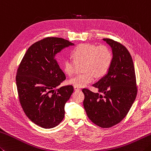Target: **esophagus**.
<instances>
[{"label": "esophagus", "mask_w": 151, "mask_h": 151, "mask_svg": "<svg viewBox=\"0 0 151 151\" xmlns=\"http://www.w3.org/2000/svg\"><path fill=\"white\" fill-rule=\"evenodd\" d=\"M74 90H75V91H79L81 90V89L78 87H76V86H74Z\"/></svg>", "instance_id": "esophagus-1"}]
</instances>
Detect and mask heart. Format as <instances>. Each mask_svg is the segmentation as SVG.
<instances>
[{
	"label": "heart",
	"mask_w": 151,
	"mask_h": 151,
	"mask_svg": "<svg viewBox=\"0 0 151 151\" xmlns=\"http://www.w3.org/2000/svg\"><path fill=\"white\" fill-rule=\"evenodd\" d=\"M75 60L66 58L63 61V70L69 76L75 72L76 63H84V73L69 80L74 86L83 88L92 82L96 78L101 77L107 73L113 62V54L107 46H97L91 44H79L72 52Z\"/></svg>",
	"instance_id": "1"
}]
</instances>
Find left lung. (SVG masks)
<instances>
[{"label": "left lung", "instance_id": "8db88e82", "mask_svg": "<svg viewBox=\"0 0 151 151\" xmlns=\"http://www.w3.org/2000/svg\"><path fill=\"white\" fill-rule=\"evenodd\" d=\"M112 48L113 62L107 74L92 86L94 93L83 88L84 107L87 116L101 128H111L128 114L137 93L132 56L124 46L110 38H103ZM100 93L99 94V93Z\"/></svg>", "mask_w": 151, "mask_h": 151}]
</instances>
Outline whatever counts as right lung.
<instances>
[{
    "label": "right lung",
    "instance_id": "obj_1",
    "mask_svg": "<svg viewBox=\"0 0 151 151\" xmlns=\"http://www.w3.org/2000/svg\"><path fill=\"white\" fill-rule=\"evenodd\" d=\"M73 44L62 38H44L29 47L17 69L21 106L27 116L43 128H54L63 120L65 105L73 92L71 85L54 90L66 79L55 55Z\"/></svg>",
    "mask_w": 151,
    "mask_h": 151
}]
</instances>
